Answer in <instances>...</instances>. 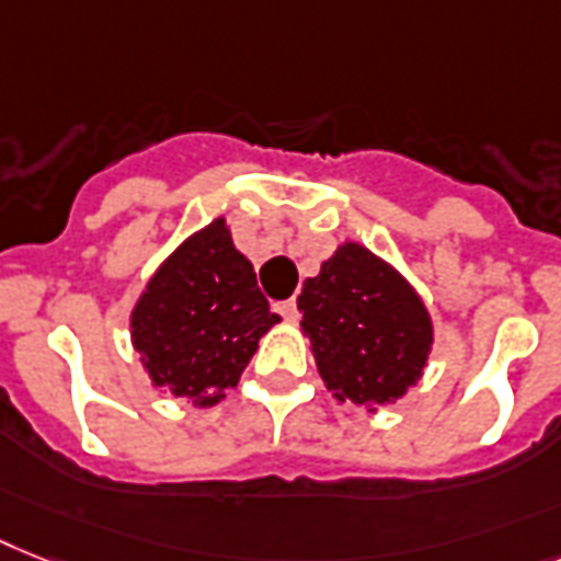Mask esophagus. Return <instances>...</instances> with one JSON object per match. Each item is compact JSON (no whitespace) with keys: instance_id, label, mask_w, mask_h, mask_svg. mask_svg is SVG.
<instances>
[{"instance_id":"1","label":"esophagus","mask_w":561,"mask_h":561,"mask_svg":"<svg viewBox=\"0 0 561 561\" xmlns=\"http://www.w3.org/2000/svg\"><path fill=\"white\" fill-rule=\"evenodd\" d=\"M276 311H279L288 322H294L296 313H299V311H296V299H285V302H279V305H276Z\"/></svg>"}]
</instances>
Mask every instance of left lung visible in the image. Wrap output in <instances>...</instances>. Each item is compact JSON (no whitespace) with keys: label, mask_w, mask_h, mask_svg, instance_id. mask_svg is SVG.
Instances as JSON below:
<instances>
[{"label":"left lung","mask_w":561,"mask_h":561,"mask_svg":"<svg viewBox=\"0 0 561 561\" xmlns=\"http://www.w3.org/2000/svg\"><path fill=\"white\" fill-rule=\"evenodd\" d=\"M322 383L336 403L377 412L423 377L435 325L423 296L398 267L343 241L296 299Z\"/></svg>","instance_id":"left-lung-1"}]
</instances>
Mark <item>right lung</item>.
<instances>
[{"mask_svg":"<svg viewBox=\"0 0 561 561\" xmlns=\"http://www.w3.org/2000/svg\"><path fill=\"white\" fill-rule=\"evenodd\" d=\"M279 320L250 259L236 250L227 218L218 216L149 276L129 334L154 389L209 409L239 386L259 340Z\"/></svg>","mask_w":561,"mask_h":561,"instance_id":"1","label":"right lung"}]
</instances>
